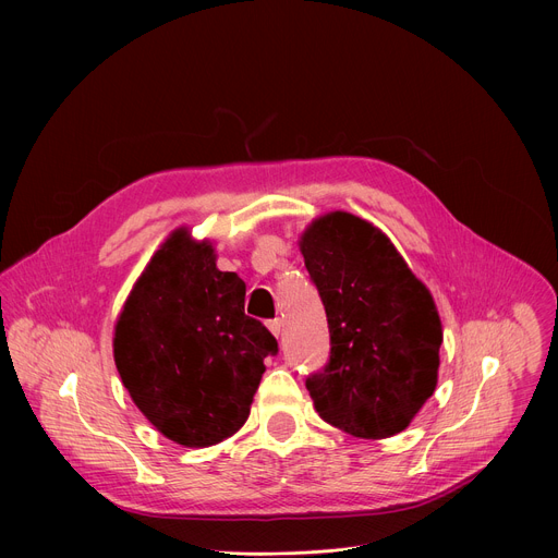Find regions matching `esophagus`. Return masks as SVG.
<instances>
[{
    "instance_id": "esophagus-1",
    "label": "esophagus",
    "mask_w": 558,
    "mask_h": 558,
    "mask_svg": "<svg viewBox=\"0 0 558 558\" xmlns=\"http://www.w3.org/2000/svg\"><path fill=\"white\" fill-rule=\"evenodd\" d=\"M267 327H269V331H271L276 338H280V333H282V320H278V317H276V320H269V323H267Z\"/></svg>"
}]
</instances>
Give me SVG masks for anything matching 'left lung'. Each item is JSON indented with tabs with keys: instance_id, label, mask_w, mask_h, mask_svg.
I'll return each mask as SVG.
<instances>
[{
	"instance_id": "1",
	"label": "left lung",
	"mask_w": 558,
	"mask_h": 558,
	"mask_svg": "<svg viewBox=\"0 0 558 558\" xmlns=\"http://www.w3.org/2000/svg\"><path fill=\"white\" fill-rule=\"evenodd\" d=\"M331 353L306 377L327 424L362 439L402 433L437 386L441 320L430 291L371 222L331 211L300 238Z\"/></svg>"
}]
</instances>
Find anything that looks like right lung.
Masks as SVG:
<instances>
[{
  "instance_id": "1",
  "label": "right lung",
  "mask_w": 558,
  "mask_h": 558,
  "mask_svg": "<svg viewBox=\"0 0 558 558\" xmlns=\"http://www.w3.org/2000/svg\"><path fill=\"white\" fill-rule=\"evenodd\" d=\"M245 282L216 267L209 241L177 229L130 291L114 362L132 402L168 439L205 448L250 417L276 338L245 315Z\"/></svg>"
}]
</instances>
